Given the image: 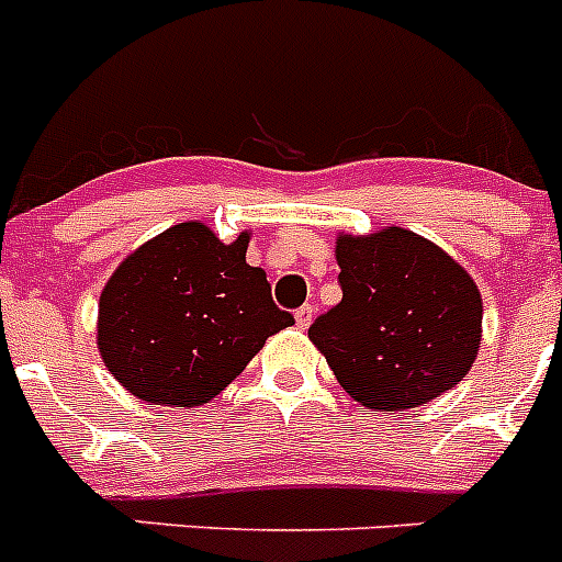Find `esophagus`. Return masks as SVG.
<instances>
[{"label": "esophagus", "mask_w": 562, "mask_h": 562, "mask_svg": "<svg viewBox=\"0 0 562 562\" xmlns=\"http://www.w3.org/2000/svg\"><path fill=\"white\" fill-rule=\"evenodd\" d=\"M312 317H315V310H312V304H304V306H301V310H295L297 329H310Z\"/></svg>", "instance_id": "1"}]
</instances>
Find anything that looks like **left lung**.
Here are the masks:
<instances>
[{
  "label": "left lung",
  "mask_w": 562,
  "mask_h": 562,
  "mask_svg": "<svg viewBox=\"0 0 562 562\" xmlns=\"http://www.w3.org/2000/svg\"><path fill=\"white\" fill-rule=\"evenodd\" d=\"M342 301L310 337L337 382L374 411H405L459 385L481 342V295L448 252L402 227L337 238Z\"/></svg>",
  "instance_id": "8db88e82"
}]
</instances>
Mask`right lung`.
<instances>
[{"label":"right lung","mask_w":562,"mask_h":562,"mask_svg":"<svg viewBox=\"0 0 562 562\" xmlns=\"http://www.w3.org/2000/svg\"><path fill=\"white\" fill-rule=\"evenodd\" d=\"M245 252L247 233L222 245L200 222H182L117 267L101 295L98 346L123 389L160 405H202L267 337L295 324Z\"/></svg>","instance_id":"add662e5"}]
</instances>
